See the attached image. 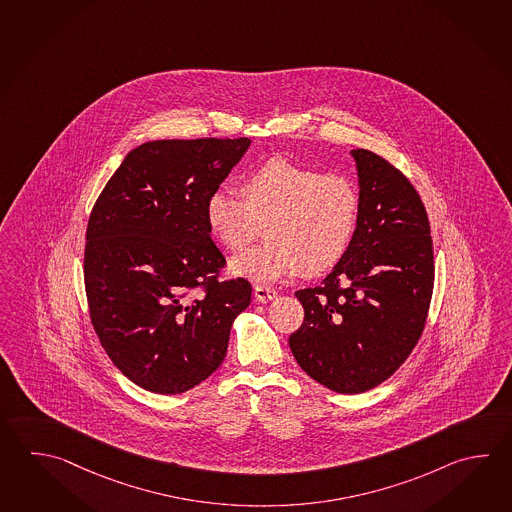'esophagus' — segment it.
Returning a JSON list of instances; mask_svg holds the SVG:
<instances>
[{"label":"esophagus","mask_w":512,"mask_h":512,"mask_svg":"<svg viewBox=\"0 0 512 512\" xmlns=\"http://www.w3.org/2000/svg\"><path fill=\"white\" fill-rule=\"evenodd\" d=\"M253 295H255V299H257L259 303H270V301H273V299L277 297V290L268 288V286H255V288H253Z\"/></svg>","instance_id":"esophagus-1"}]
</instances>
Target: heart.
<instances>
[{"mask_svg":"<svg viewBox=\"0 0 512 512\" xmlns=\"http://www.w3.org/2000/svg\"><path fill=\"white\" fill-rule=\"evenodd\" d=\"M237 197L217 189L206 202L209 230L233 253L261 237L268 242L230 262V273L255 282L295 273L323 275L345 259L359 224V195L339 175L272 158L240 182Z\"/></svg>","mask_w":512,"mask_h":512,"instance_id":"b5f03b06","label":"heart"}]
</instances>
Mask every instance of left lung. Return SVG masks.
I'll return each instance as SVG.
<instances>
[{
  "label": "left lung",
  "instance_id": "1",
  "mask_svg": "<svg viewBox=\"0 0 512 512\" xmlns=\"http://www.w3.org/2000/svg\"><path fill=\"white\" fill-rule=\"evenodd\" d=\"M359 224L345 259L317 288L295 293L304 321L290 335L295 361L339 394L383 383L425 328L434 286L427 211L405 175L366 149L350 151Z\"/></svg>",
  "mask_w": 512,
  "mask_h": 512
}]
</instances>
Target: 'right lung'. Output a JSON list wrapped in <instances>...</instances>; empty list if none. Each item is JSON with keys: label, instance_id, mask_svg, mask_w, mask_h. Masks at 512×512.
Masks as SVG:
<instances>
[{"label": "right lung", "instance_id": "add662e5", "mask_svg": "<svg viewBox=\"0 0 512 512\" xmlns=\"http://www.w3.org/2000/svg\"><path fill=\"white\" fill-rule=\"evenodd\" d=\"M250 138L153 140L127 153L87 224L84 277L94 330L135 385L180 394L208 379L231 324L251 303L246 279H217L206 202ZM204 287L199 298L190 293Z\"/></svg>", "mask_w": 512, "mask_h": 512}]
</instances>
